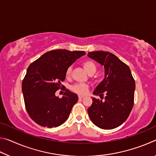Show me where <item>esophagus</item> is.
Wrapping results in <instances>:
<instances>
[{
	"instance_id": "34e87169",
	"label": "esophagus",
	"mask_w": 156,
	"mask_h": 156,
	"mask_svg": "<svg viewBox=\"0 0 156 156\" xmlns=\"http://www.w3.org/2000/svg\"><path fill=\"white\" fill-rule=\"evenodd\" d=\"M84 98V96H78V98L79 99H83V98Z\"/></svg>"
}]
</instances>
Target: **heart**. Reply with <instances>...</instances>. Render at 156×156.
Wrapping results in <instances>:
<instances>
[{
	"instance_id": "b5f03b06",
	"label": "heart",
	"mask_w": 156,
	"mask_h": 156,
	"mask_svg": "<svg viewBox=\"0 0 156 156\" xmlns=\"http://www.w3.org/2000/svg\"><path fill=\"white\" fill-rule=\"evenodd\" d=\"M83 67L89 75H93L96 72V65L91 60H85L83 62ZM71 73H72V67H69L66 71V77L69 78ZM71 89L72 91L78 94L84 95L87 93L89 87L84 84H75L71 87Z\"/></svg>"
}]
</instances>
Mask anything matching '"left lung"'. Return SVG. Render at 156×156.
I'll return each mask as SVG.
<instances>
[{"instance_id":"left-lung-1","label":"left lung","mask_w":156,"mask_h":156,"mask_svg":"<svg viewBox=\"0 0 156 156\" xmlns=\"http://www.w3.org/2000/svg\"><path fill=\"white\" fill-rule=\"evenodd\" d=\"M88 56L105 68L104 80L93 94L100 98L106 94L105 100L92 98L93 102L87 109L89 118L99 128L118 127L127 119L133 106L136 84L130 69L110 52L90 51Z\"/></svg>"}]
</instances>
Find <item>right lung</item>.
I'll list each match as a JSON object with an SVG mask.
<instances>
[{
  "mask_svg": "<svg viewBox=\"0 0 156 156\" xmlns=\"http://www.w3.org/2000/svg\"><path fill=\"white\" fill-rule=\"evenodd\" d=\"M84 55V51L52 50L29 66L22 83V91L26 110L38 125L56 127L67 120L78 100L77 94L65 89L63 96L59 98L55 94L65 80L67 68Z\"/></svg>",
  "mask_w": 156,
  "mask_h": 156,
  "instance_id": "add662e5",
  "label": "right lung"
}]
</instances>
